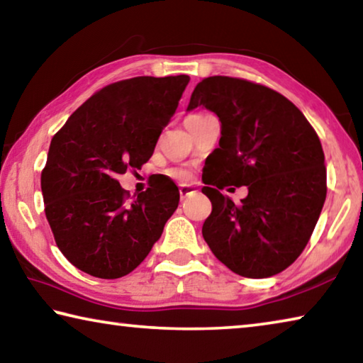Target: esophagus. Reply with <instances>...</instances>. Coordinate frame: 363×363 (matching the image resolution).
I'll return each instance as SVG.
<instances>
[{"mask_svg":"<svg viewBox=\"0 0 363 363\" xmlns=\"http://www.w3.org/2000/svg\"><path fill=\"white\" fill-rule=\"evenodd\" d=\"M195 192V190L192 189V187H189V186H181L179 187V194H181V200H186L189 195H192Z\"/></svg>","mask_w":363,"mask_h":363,"instance_id":"esophagus-1","label":"esophagus"}]
</instances>
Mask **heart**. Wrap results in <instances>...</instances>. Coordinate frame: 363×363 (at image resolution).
I'll use <instances>...</instances> for the list:
<instances>
[{
  "label": "heart",
  "instance_id": "b5f03b06",
  "mask_svg": "<svg viewBox=\"0 0 363 363\" xmlns=\"http://www.w3.org/2000/svg\"><path fill=\"white\" fill-rule=\"evenodd\" d=\"M192 116H196V115H192ZM171 176H173L174 179L179 181V182H189L190 179H192V174H190V171L184 169V168L173 169V171H171Z\"/></svg>",
  "mask_w": 363,
  "mask_h": 363
}]
</instances>
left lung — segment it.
Segmentation results:
<instances>
[{"label":"left lung","instance_id":"8db88e82","mask_svg":"<svg viewBox=\"0 0 363 363\" xmlns=\"http://www.w3.org/2000/svg\"><path fill=\"white\" fill-rule=\"evenodd\" d=\"M203 107L220 121L213 164L248 195L235 205L208 179L201 192L213 211L205 242L232 272L266 279L303 253L327 196L320 139L301 110L277 91L247 79L210 77L196 84L187 110Z\"/></svg>","mask_w":363,"mask_h":363}]
</instances>
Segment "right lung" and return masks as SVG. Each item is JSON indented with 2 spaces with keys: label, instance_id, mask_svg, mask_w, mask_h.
<instances>
[{
  "label": "right lung",
  "instance_id": "right-lung-1",
  "mask_svg": "<svg viewBox=\"0 0 363 363\" xmlns=\"http://www.w3.org/2000/svg\"><path fill=\"white\" fill-rule=\"evenodd\" d=\"M187 75L136 77L108 84L70 115L41 173L45 213L62 255L99 279L136 269L179 205L171 179L126 201L116 176L152 157Z\"/></svg>",
  "mask_w": 363,
  "mask_h": 363
}]
</instances>
